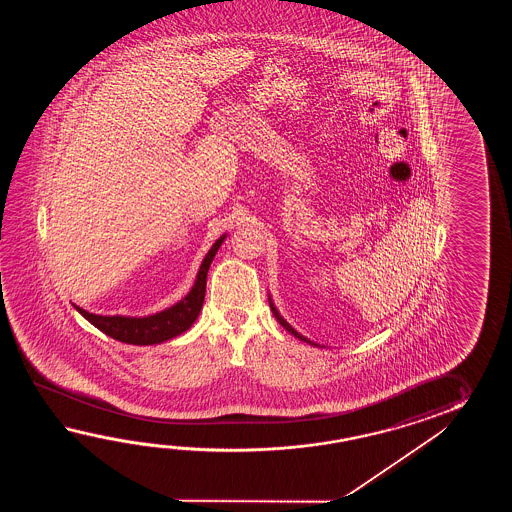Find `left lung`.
<instances>
[{"mask_svg": "<svg viewBox=\"0 0 512 512\" xmlns=\"http://www.w3.org/2000/svg\"><path fill=\"white\" fill-rule=\"evenodd\" d=\"M271 309H272V313H274V316H276V320H278V322H280V324H282V326L285 327V329H287V331H289V333H293L294 337L300 338V340H305V342H307V338L302 337V335H300V333H296V331H294L293 327L289 326V324H287V322H285V320H283L282 316L278 315V311H276V307H274V305H272V304H271Z\"/></svg>", "mask_w": 512, "mask_h": 512, "instance_id": "left-lung-1", "label": "left lung"}]
</instances>
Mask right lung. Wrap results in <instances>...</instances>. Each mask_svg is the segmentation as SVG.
I'll use <instances>...</instances> for the list:
<instances>
[{"mask_svg": "<svg viewBox=\"0 0 512 512\" xmlns=\"http://www.w3.org/2000/svg\"><path fill=\"white\" fill-rule=\"evenodd\" d=\"M225 236H221L212 249L208 251L205 260L197 272V280L192 291L186 294L185 298L175 304L174 307L166 309L163 313L146 316V318H126V316H98L87 313L84 309L77 307L78 313L89 320L93 326L98 327L108 337L115 338L119 342L135 344V346H150L159 344L164 340L177 337L185 333L188 327L196 322L199 311L205 302V291H207V272L210 263L214 260Z\"/></svg>", "mask_w": 512, "mask_h": 512, "instance_id": "obj_1", "label": "right lung"}]
</instances>
